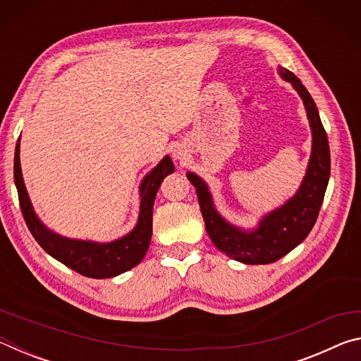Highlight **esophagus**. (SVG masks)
Masks as SVG:
<instances>
[{
  "label": "esophagus",
  "instance_id": "obj_1",
  "mask_svg": "<svg viewBox=\"0 0 361 361\" xmlns=\"http://www.w3.org/2000/svg\"><path fill=\"white\" fill-rule=\"evenodd\" d=\"M173 157H175V161H178L180 164H186L188 154H186V151L183 149V148H176V149L173 151Z\"/></svg>",
  "mask_w": 361,
  "mask_h": 361
}]
</instances>
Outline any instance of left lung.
<instances>
[{"label": "left lung", "instance_id": "1", "mask_svg": "<svg viewBox=\"0 0 361 361\" xmlns=\"http://www.w3.org/2000/svg\"><path fill=\"white\" fill-rule=\"evenodd\" d=\"M279 75L295 87L302 99L312 130V152L301 186L286 202L259 219L252 231H243L219 215L207 183L192 172L186 173L197 192L207 234L215 247L243 264H269L296 248L319 216L329 180V145L315 102L302 82L291 71L279 66Z\"/></svg>", "mask_w": 361, "mask_h": 361}]
</instances>
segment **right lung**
I'll return each mask as SVG.
<instances>
[{"label":"right lung","instance_id":"1","mask_svg":"<svg viewBox=\"0 0 361 361\" xmlns=\"http://www.w3.org/2000/svg\"><path fill=\"white\" fill-rule=\"evenodd\" d=\"M19 142H17L14 154V181L17 192H19L22 215L25 218V223L35 240L39 243L42 250H46L52 258H56L66 267L90 279L116 277L135 267L145 258L149 248L152 235V205H154L159 186L162 185V180L167 175L175 172L170 156L164 157L140 185V215L135 228L121 239L100 243L68 239V237L56 234L42 224L30 202L25 183L22 178Z\"/></svg>","mask_w":361,"mask_h":361}]
</instances>
